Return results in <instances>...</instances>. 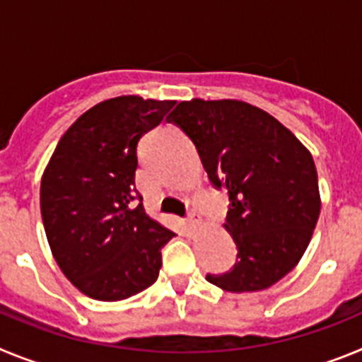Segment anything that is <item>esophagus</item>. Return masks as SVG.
<instances>
[{
    "label": "esophagus",
    "instance_id": "1",
    "mask_svg": "<svg viewBox=\"0 0 362 362\" xmlns=\"http://www.w3.org/2000/svg\"><path fill=\"white\" fill-rule=\"evenodd\" d=\"M187 226L188 230H197L201 226V219H197L196 216H190L187 219Z\"/></svg>",
    "mask_w": 362,
    "mask_h": 362
}]
</instances>
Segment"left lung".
<instances>
[{"mask_svg": "<svg viewBox=\"0 0 362 362\" xmlns=\"http://www.w3.org/2000/svg\"><path fill=\"white\" fill-rule=\"evenodd\" d=\"M168 119L196 145L210 181L228 190L223 226L238 261L206 281L232 293L270 288L297 267L321 214L310 150L268 112L239 99L181 101Z\"/></svg>", "mask_w": 362, "mask_h": 362, "instance_id": "left-lung-1", "label": "left lung"}]
</instances>
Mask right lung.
Wrapping results in <instances>:
<instances>
[{
	"instance_id": "obj_1",
	"label": "right lung",
	"mask_w": 362,
	"mask_h": 362,
	"mask_svg": "<svg viewBox=\"0 0 362 362\" xmlns=\"http://www.w3.org/2000/svg\"><path fill=\"white\" fill-rule=\"evenodd\" d=\"M174 103L105 99L70 124L45 166L40 204L50 252L92 299H129L158 279L161 248L175 233L134 203L136 146Z\"/></svg>"
}]
</instances>
